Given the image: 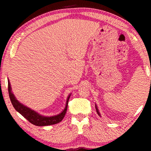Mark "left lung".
<instances>
[{"mask_svg":"<svg viewBox=\"0 0 151 151\" xmlns=\"http://www.w3.org/2000/svg\"><path fill=\"white\" fill-rule=\"evenodd\" d=\"M96 111H97V113H98V114L100 115V113H99V111H98V108H97V106H96Z\"/></svg>","mask_w":151,"mask_h":151,"instance_id":"8db88e82","label":"left lung"}]
</instances>
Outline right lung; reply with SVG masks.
Masks as SVG:
<instances>
[{
	"label": "right lung",
	"mask_w": 151,
	"mask_h": 151,
	"mask_svg": "<svg viewBox=\"0 0 151 151\" xmlns=\"http://www.w3.org/2000/svg\"><path fill=\"white\" fill-rule=\"evenodd\" d=\"M8 92H9V96L10 100H11L12 104L14 107V109L20 113L24 118L27 119L30 123L32 124L38 126V127H43V126H48V125H52L58 124L63 120L64 117L66 114L67 110V106H68V101H69V96L68 97V100L67 101V104H66V107L63 112L60 113L59 115H55V116L52 117H45L42 116L38 114L35 111L31 110L29 108L24 106L22 104L18 102L14 97V94L12 93L11 91V86H10V83L8 81Z\"/></svg>",
	"instance_id": "right-lung-1"
}]
</instances>
